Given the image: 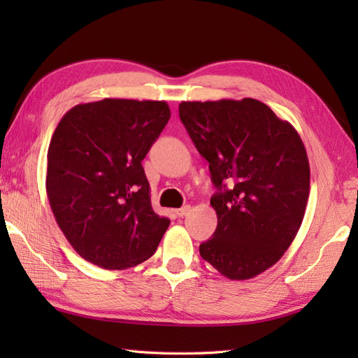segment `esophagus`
Segmentation results:
<instances>
[{
    "label": "esophagus",
    "mask_w": 358,
    "mask_h": 358,
    "mask_svg": "<svg viewBox=\"0 0 358 358\" xmlns=\"http://www.w3.org/2000/svg\"><path fill=\"white\" fill-rule=\"evenodd\" d=\"M189 212H191V206H189V204H186V206L175 210V214H177V217H186Z\"/></svg>",
    "instance_id": "34e87169"
}]
</instances>
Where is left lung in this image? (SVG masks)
Listing matches in <instances>:
<instances>
[{
	"label": "left lung",
	"mask_w": 358,
	"mask_h": 358,
	"mask_svg": "<svg viewBox=\"0 0 358 358\" xmlns=\"http://www.w3.org/2000/svg\"><path fill=\"white\" fill-rule=\"evenodd\" d=\"M181 123L209 162L218 224L203 260L231 280L275 264L299 232L309 196V162L299 132L254 98L183 101Z\"/></svg>",
	"instance_id": "obj_1"
}]
</instances>
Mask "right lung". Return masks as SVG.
Returning <instances> with one entry per match:
<instances>
[{
  "label": "right lung",
  "instance_id": "add662e5",
  "mask_svg": "<svg viewBox=\"0 0 358 358\" xmlns=\"http://www.w3.org/2000/svg\"><path fill=\"white\" fill-rule=\"evenodd\" d=\"M169 118L166 101L104 98L77 104L58 123L45 191L59 229L85 260L121 271L155 254L171 220L152 209L141 162Z\"/></svg>",
  "mask_w": 358,
  "mask_h": 358
}]
</instances>
